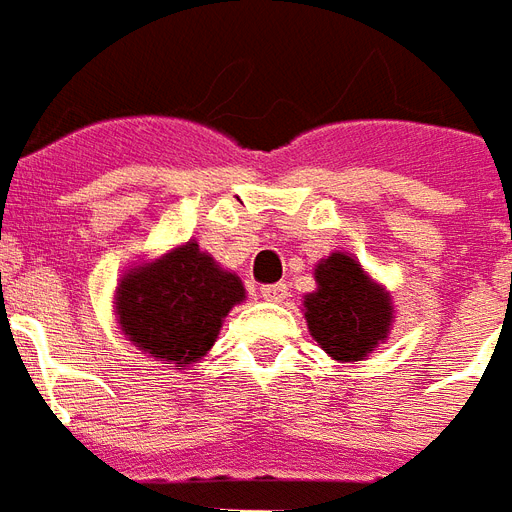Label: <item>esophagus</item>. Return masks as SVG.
I'll use <instances>...</instances> for the list:
<instances>
[{"mask_svg": "<svg viewBox=\"0 0 512 512\" xmlns=\"http://www.w3.org/2000/svg\"><path fill=\"white\" fill-rule=\"evenodd\" d=\"M261 297L267 302H283L288 297L286 283H270V286H261Z\"/></svg>", "mask_w": 512, "mask_h": 512, "instance_id": "esophagus-1", "label": "esophagus"}]
</instances>
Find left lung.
Segmentation results:
<instances>
[{"mask_svg":"<svg viewBox=\"0 0 512 512\" xmlns=\"http://www.w3.org/2000/svg\"><path fill=\"white\" fill-rule=\"evenodd\" d=\"M318 291L305 297L307 329L332 359L359 361L386 337L391 302L361 264L345 253H332L315 270Z\"/></svg>","mask_w":512,"mask_h":512,"instance_id":"1","label":"left lung"}]
</instances>
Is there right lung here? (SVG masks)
<instances>
[{
    "label": "right lung",
    "instance_id": "1",
    "mask_svg": "<svg viewBox=\"0 0 512 512\" xmlns=\"http://www.w3.org/2000/svg\"><path fill=\"white\" fill-rule=\"evenodd\" d=\"M242 299L240 278L186 242L124 275L115 313L140 351L186 367L213 348L221 321Z\"/></svg>",
    "mask_w": 512,
    "mask_h": 512
}]
</instances>
